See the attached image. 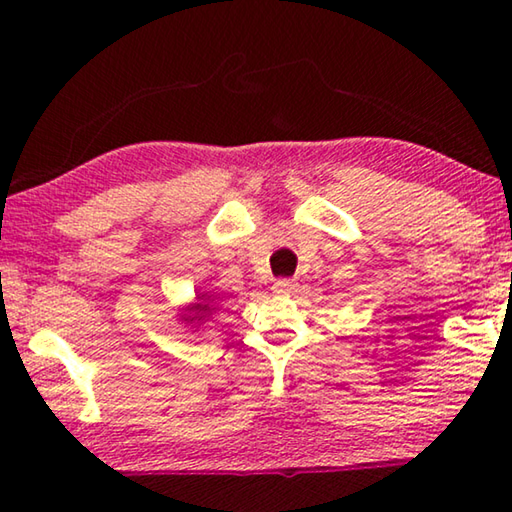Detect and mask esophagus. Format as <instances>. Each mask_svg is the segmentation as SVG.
Segmentation results:
<instances>
[{"mask_svg": "<svg viewBox=\"0 0 512 512\" xmlns=\"http://www.w3.org/2000/svg\"><path fill=\"white\" fill-rule=\"evenodd\" d=\"M273 291L277 293V296H289L291 291H296V282H293V280H277L273 284Z\"/></svg>", "mask_w": 512, "mask_h": 512, "instance_id": "1", "label": "esophagus"}]
</instances>
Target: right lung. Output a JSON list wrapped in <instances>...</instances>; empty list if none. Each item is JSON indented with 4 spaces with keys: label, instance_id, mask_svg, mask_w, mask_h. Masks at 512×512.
<instances>
[{
    "label": "right lung",
    "instance_id": "1",
    "mask_svg": "<svg viewBox=\"0 0 512 512\" xmlns=\"http://www.w3.org/2000/svg\"><path fill=\"white\" fill-rule=\"evenodd\" d=\"M216 302H219V298L212 296L210 291L196 293L194 302H187L185 307H180L178 320H180V323H185V325H192L194 332H196V329H201L207 323V320L214 316V311L219 309Z\"/></svg>",
    "mask_w": 512,
    "mask_h": 512
}]
</instances>
